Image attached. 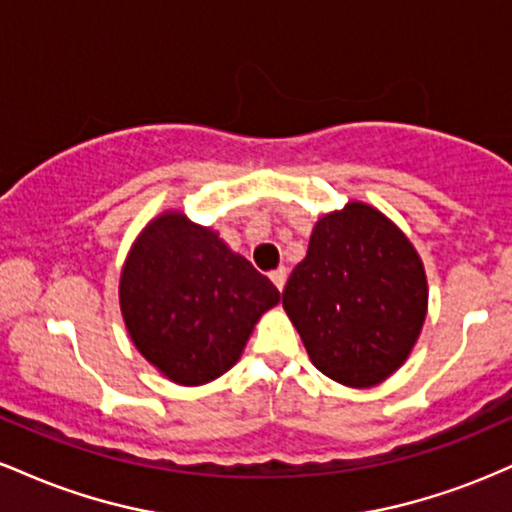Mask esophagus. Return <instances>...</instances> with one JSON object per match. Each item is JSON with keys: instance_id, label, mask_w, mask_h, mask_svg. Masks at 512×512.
<instances>
[{"instance_id": "obj_1", "label": "esophagus", "mask_w": 512, "mask_h": 512, "mask_svg": "<svg viewBox=\"0 0 512 512\" xmlns=\"http://www.w3.org/2000/svg\"><path fill=\"white\" fill-rule=\"evenodd\" d=\"M269 279L274 281L276 289L284 291V284H286V267H276L274 272H269Z\"/></svg>"}]
</instances>
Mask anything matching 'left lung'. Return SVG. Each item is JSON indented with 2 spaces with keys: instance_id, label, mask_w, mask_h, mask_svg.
I'll return each instance as SVG.
<instances>
[{
  "instance_id": "1",
  "label": "left lung",
  "mask_w": 512,
  "mask_h": 512,
  "mask_svg": "<svg viewBox=\"0 0 512 512\" xmlns=\"http://www.w3.org/2000/svg\"><path fill=\"white\" fill-rule=\"evenodd\" d=\"M281 301L313 366L363 390L409 358L428 313V281L402 228L349 202L317 219Z\"/></svg>"
}]
</instances>
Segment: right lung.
Segmentation results:
<instances>
[{
    "instance_id": "right-lung-1",
    "label": "right lung",
    "mask_w": 512,
    "mask_h": 512,
    "mask_svg": "<svg viewBox=\"0 0 512 512\" xmlns=\"http://www.w3.org/2000/svg\"><path fill=\"white\" fill-rule=\"evenodd\" d=\"M281 301L267 276L219 231L163 211L120 272V310L137 351L173 383L207 385L231 370L260 317Z\"/></svg>"
}]
</instances>
